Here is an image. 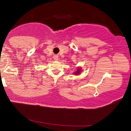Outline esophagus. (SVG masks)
<instances>
[{
  "instance_id": "obj_1",
  "label": "esophagus",
  "mask_w": 131,
  "mask_h": 131,
  "mask_svg": "<svg viewBox=\"0 0 131 131\" xmlns=\"http://www.w3.org/2000/svg\"><path fill=\"white\" fill-rule=\"evenodd\" d=\"M53 59H54V60L55 61H58V56L57 55H55L54 56H53Z\"/></svg>"
}]
</instances>
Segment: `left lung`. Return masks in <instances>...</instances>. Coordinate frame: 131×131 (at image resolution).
<instances>
[{
    "label": "left lung",
    "mask_w": 131,
    "mask_h": 131,
    "mask_svg": "<svg viewBox=\"0 0 131 131\" xmlns=\"http://www.w3.org/2000/svg\"><path fill=\"white\" fill-rule=\"evenodd\" d=\"M80 71V69H78V70H77V71H76V72H75L74 73H75V74H79Z\"/></svg>",
    "instance_id": "obj_1"
}]
</instances>
